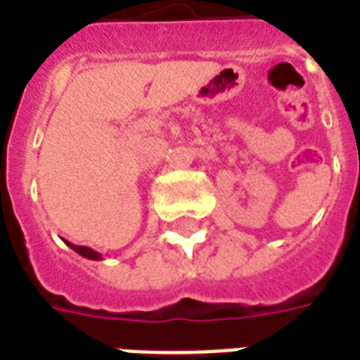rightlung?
<instances>
[{"instance_id": "obj_1", "label": "right lung", "mask_w": 360, "mask_h": 360, "mask_svg": "<svg viewBox=\"0 0 360 360\" xmlns=\"http://www.w3.org/2000/svg\"><path fill=\"white\" fill-rule=\"evenodd\" d=\"M63 241H65V239H63ZM65 245H69L75 252H79L81 257L89 258V260H102V255H100V252H96V250H92L90 247H81V245H73V243H69V241H65Z\"/></svg>"}]
</instances>
